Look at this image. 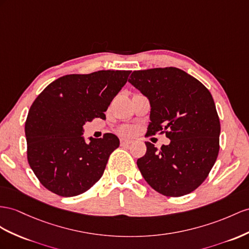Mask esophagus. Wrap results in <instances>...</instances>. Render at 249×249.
<instances>
[{
    "mask_svg": "<svg viewBox=\"0 0 249 249\" xmlns=\"http://www.w3.org/2000/svg\"><path fill=\"white\" fill-rule=\"evenodd\" d=\"M130 143L131 141H129V140H125V139L121 140V146H129Z\"/></svg>",
    "mask_w": 249,
    "mask_h": 249,
    "instance_id": "1",
    "label": "esophagus"
}]
</instances>
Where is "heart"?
<instances>
[{"instance_id": "obj_1", "label": "heart", "mask_w": 249, "mask_h": 249, "mask_svg": "<svg viewBox=\"0 0 249 249\" xmlns=\"http://www.w3.org/2000/svg\"><path fill=\"white\" fill-rule=\"evenodd\" d=\"M119 133H120V135H122V136L128 137V136H131L133 133V128L130 126H123L119 129Z\"/></svg>"}]
</instances>
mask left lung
I'll use <instances>...</instances> for the list:
<instances>
[{"label": "left lung", "mask_w": 249, "mask_h": 249, "mask_svg": "<svg viewBox=\"0 0 249 249\" xmlns=\"http://www.w3.org/2000/svg\"><path fill=\"white\" fill-rule=\"evenodd\" d=\"M150 102L147 135L170 140L158 150L145 142L137 164L159 194L182 196L208 177L220 149V120L212 93L200 81L176 67L136 70L128 80Z\"/></svg>", "instance_id": "8db88e82"}]
</instances>
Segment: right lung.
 Instances as JSON below:
<instances>
[{"label": "right lung", "instance_id": "right-lung-1", "mask_svg": "<svg viewBox=\"0 0 249 249\" xmlns=\"http://www.w3.org/2000/svg\"><path fill=\"white\" fill-rule=\"evenodd\" d=\"M130 70H100L66 74L44 89L25 122L27 160L42 185L61 196L85 193L103 175L120 141L106 133L86 143L83 126L106 119L112 99L126 84Z\"/></svg>", "mask_w": 249, "mask_h": 249}]
</instances>
